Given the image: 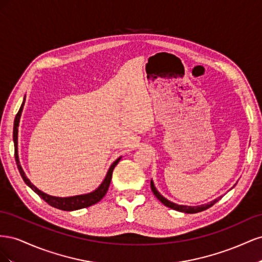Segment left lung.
Returning <instances> with one entry per match:
<instances>
[{
  "label": "left lung",
  "mask_w": 262,
  "mask_h": 262,
  "mask_svg": "<svg viewBox=\"0 0 262 262\" xmlns=\"http://www.w3.org/2000/svg\"><path fill=\"white\" fill-rule=\"evenodd\" d=\"M150 189H152L153 193L155 194V196L157 198L158 200H160L164 205H166V207H168L172 210H176V211H179V212H184V213H198V212H201V211H204L209 209L210 207H212V205L217 202L220 198H217V199H215L214 201H212L211 203H208V204H203V205H200V207H187V205H179V204H176V203H172L170 201H168L167 199H165V198L157 191L156 188L154 187V184L153 181H150Z\"/></svg>",
  "instance_id": "obj_1"
}]
</instances>
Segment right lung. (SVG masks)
<instances>
[{"instance_id":"add662e5","label":"right lung","mask_w":262,"mask_h":262,"mask_svg":"<svg viewBox=\"0 0 262 262\" xmlns=\"http://www.w3.org/2000/svg\"><path fill=\"white\" fill-rule=\"evenodd\" d=\"M24 102H25V99H24L23 104L18 110V113L15 117V120H14V129H13V140H14V147H15V161H16V165H17V168L19 170L20 176L23 178V180L25 181V184L31 188V190H34V191L40 196L42 199L48 203L51 207L55 208V209H59V210H63V211H74V210H78V209H83V208H87V207H91V205L95 204L99 202L102 198L105 196V194L108 191V188L110 185V181H112V177H113V171L114 168L116 167V165L120 161V157L116 160L113 165L110 166V168L107 172L106 178L102 181V184L95 190V191L91 192V193H87V194H81V195H75V196H69V198H59V196H52L49 194H46L40 190L37 189L31 182L29 181V179L26 177L25 172H24L21 166L19 164L18 161V153H17V133H18V123H19V118L23 112V106H24Z\"/></svg>"}]
</instances>
